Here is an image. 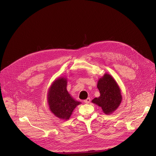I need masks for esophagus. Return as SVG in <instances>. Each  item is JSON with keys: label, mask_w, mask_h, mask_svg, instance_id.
I'll list each match as a JSON object with an SVG mask.
<instances>
[{"label": "esophagus", "mask_w": 156, "mask_h": 156, "mask_svg": "<svg viewBox=\"0 0 156 156\" xmlns=\"http://www.w3.org/2000/svg\"><path fill=\"white\" fill-rule=\"evenodd\" d=\"M90 101H91V99H90V98H87V99H85V100H84V102L86 103V104H89L90 102Z\"/></svg>", "instance_id": "1"}]
</instances>
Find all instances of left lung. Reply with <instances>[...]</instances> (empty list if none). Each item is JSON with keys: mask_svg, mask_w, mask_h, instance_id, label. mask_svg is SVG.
Listing matches in <instances>:
<instances>
[{"mask_svg": "<svg viewBox=\"0 0 156 156\" xmlns=\"http://www.w3.org/2000/svg\"><path fill=\"white\" fill-rule=\"evenodd\" d=\"M97 86L100 96L93 99L92 102L101 107L104 114H111L122 102L120 89L114 78L107 73L99 80Z\"/></svg>", "mask_w": 156, "mask_h": 156, "instance_id": "8db88e82", "label": "left lung"}]
</instances>
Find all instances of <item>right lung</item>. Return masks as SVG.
<instances>
[{
  "mask_svg": "<svg viewBox=\"0 0 156 156\" xmlns=\"http://www.w3.org/2000/svg\"><path fill=\"white\" fill-rule=\"evenodd\" d=\"M67 80L60 77L51 86L48 94V102L51 112L61 120L70 119L73 110L80 102L75 101L66 90Z\"/></svg>",
  "mask_w": 156,
  "mask_h": 156,
  "instance_id": "1",
  "label": "right lung"
}]
</instances>
